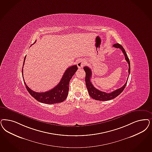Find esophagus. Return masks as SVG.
<instances>
[{
  "instance_id": "esophagus-1",
  "label": "esophagus",
  "mask_w": 152,
  "mask_h": 152,
  "mask_svg": "<svg viewBox=\"0 0 152 152\" xmlns=\"http://www.w3.org/2000/svg\"><path fill=\"white\" fill-rule=\"evenodd\" d=\"M85 64V62L84 59H80L79 61H78L77 63V67H78L79 68H83V67H84Z\"/></svg>"
}]
</instances>
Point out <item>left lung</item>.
I'll list each match as a JSON object with an SVG mask.
<instances>
[{
  "instance_id": "obj_1",
  "label": "left lung",
  "mask_w": 152,
  "mask_h": 152,
  "mask_svg": "<svg viewBox=\"0 0 152 152\" xmlns=\"http://www.w3.org/2000/svg\"><path fill=\"white\" fill-rule=\"evenodd\" d=\"M113 47L115 48H119V49H121V50L122 51V53H124V54L125 56L126 61L129 64V74L130 75V63L129 59V58L127 57V55L126 53L125 50L124 49L123 47L120 44H119L118 43L115 44L113 45ZM84 69L85 73H86L85 83H86V88L88 89L89 95L92 98H93L94 99L100 100V101L110 100L113 99L115 98V97H117V96H118L123 91L124 89L125 88L126 84L127 83V80L129 79V77H128L125 85L123 86L120 88V89H117L115 91L111 92L110 93H107L105 92L96 89L91 83V82L90 81V79L91 77V75H92V72H91V69L89 68L88 67L86 66V67H84Z\"/></svg>"
}]
</instances>
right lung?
<instances>
[{
  "label": "right lung",
  "mask_w": 152,
  "mask_h": 152,
  "mask_svg": "<svg viewBox=\"0 0 152 152\" xmlns=\"http://www.w3.org/2000/svg\"><path fill=\"white\" fill-rule=\"evenodd\" d=\"M26 56L25 57L23 67L25 63V59ZM23 67L22 69V77L23 76ZM77 65H73L67 68L63 74V77L61 80L59 84H58L55 88L51 89L46 92L44 93H37L34 91H32L30 89L24 82L28 92L30 94L32 97H34L38 102H40L45 104H55L63 102L66 99L68 95L69 91V83L71 78L72 77L74 74L77 70ZM24 81V80H23Z\"/></svg>",
  "instance_id": "obj_1"
}]
</instances>
